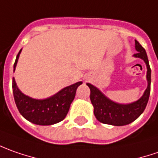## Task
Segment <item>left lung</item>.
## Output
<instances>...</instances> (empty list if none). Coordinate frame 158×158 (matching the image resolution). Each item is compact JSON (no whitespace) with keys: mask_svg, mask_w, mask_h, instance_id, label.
<instances>
[{"mask_svg":"<svg viewBox=\"0 0 158 158\" xmlns=\"http://www.w3.org/2000/svg\"><path fill=\"white\" fill-rule=\"evenodd\" d=\"M135 42V50L136 53L134 55L135 57H140L143 59L147 65V80L148 87L145 90L143 95L138 101L128 105L118 104L107 99L101 91L97 89L93 85L87 83L89 86L90 100L94 107V115L96 119L102 123L110 124L114 126H123L129 124L135 120H136L144 111L147 103L149 101L150 94V82H151V70L148 60V57L144 48L136 40Z\"/></svg>","mask_w":158,"mask_h":158,"instance_id":"obj_1","label":"left lung"}]
</instances>
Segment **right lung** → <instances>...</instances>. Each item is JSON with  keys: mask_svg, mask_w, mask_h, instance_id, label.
Masks as SVG:
<instances>
[{"mask_svg": "<svg viewBox=\"0 0 158 158\" xmlns=\"http://www.w3.org/2000/svg\"><path fill=\"white\" fill-rule=\"evenodd\" d=\"M20 52L21 51L17 54L14 64V72ZM81 84L82 82L80 81L64 87L55 95L45 100H35L24 95L16 86L14 79L12 88L16 106L26 120L37 125H52L65 118L71 103L74 100L76 90Z\"/></svg>", "mask_w": 158, "mask_h": 158, "instance_id": "obj_1", "label": "right lung"}]
</instances>
